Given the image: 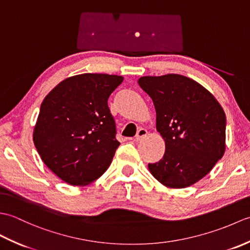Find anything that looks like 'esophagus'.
I'll return each instance as SVG.
<instances>
[{
    "mask_svg": "<svg viewBox=\"0 0 250 250\" xmlns=\"http://www.w3.org/2000/svg\"><path fill=\"white\" fill-rule=\"evenodd\" d=\"M147 134H148L147 130L142 128V129H140L139 131H137V133H136V135H135V140H136V141H141V140L144 139V137H146Z\"/></svg>",
    "mask_w": 250,
    "mask_h": 250,
    "instance_id": "esophagus-1",
    "label": "esophagus"
}]
</instances>
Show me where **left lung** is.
Returning a JSON list of instances; mask_svg holds the SVG:
<instances>
[{
    "label": "left lung",
    "instance_id": "obj_1",
    "mask_svg": "<svg viewBox=\"0 0 250 250\" xmlns=\"http://www.w3.org/2000/svg\"><path fill=\"white\" fill-rule=\"evenodd\" d=\"M152 99L156 128L166 143L151 175L167 188L182 189L208 174L226 151V114L198 82L178 74L143 76L137 81Z\"/></svg>",
    "mask_w": 250,
    "mask_h": 250
}]
</instances>
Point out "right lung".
Wrapping results in <instances>:
<instances>
[{
	"label": "right lung",
	"mask_w": 250,
	"mask_h": 250,
	"mask_svg": "<svg viewBox=\"0 0 250 250\" xmlns=\"http://www.w3.org/2000/svg\"><path fill=\"white\" fill-rule=\"evenodd\" d=\"M122 81L119 75L79 74L45 97L33 142L47 167L63 182L88 186L110 166L120 143L107 100Z\"/></svg>",
	"instance_id": "right-lung-1"
}]
</instances>
